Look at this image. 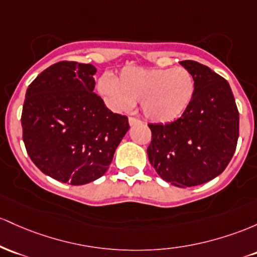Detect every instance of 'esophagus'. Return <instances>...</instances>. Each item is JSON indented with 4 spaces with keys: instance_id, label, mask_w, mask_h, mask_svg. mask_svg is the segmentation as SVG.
I'll return each instance as SVG.
<instances>
[{
    "instance_id": "obj_1",
    "label": "esophagus",
    "mask_w": 257,
    "mask_h": 257,
    "mask_svg": "<svg viewBox=\"0 0 257 257\" xmlns=\"http://www.w3.org/2000/svg\"><path fill=\"white\" fill-rule=\"evenodd\" d=\"M128 123H130V126L138 125V123H141V120L136 119V117H128Z\"/></svg>"
}]
</instances>
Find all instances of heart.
<instances>
[{
	"mask_svg": "<svg viewBox=\"0 0 257 257\" xmlns=\"http://www.w3.org/2000/svg\"><path fill=\"white\" fill-rule=\"evenodd\" d=\"M97 90L113 110H126L140 100L147 119L166 123L178 119L191 105L195 94V79L182 66H125L116 80L102 75Z\"/></svg>",
	"mask_w": 257,
	"mask_h": 257,
	"instance_id": "obj_1",
	"label": "heart"
}]
</instances>
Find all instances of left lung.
<instances>
[{
  "mask_svg": "<svg viewBox=\"0 0 257 257\" xmlns=\"http://www.w3.org/2000/svg\"><path fill=\"white\" fill-rule=\"evenodd\" d=\"M195 79V94L182 116L149 125L148 159L172 186L194 187L214 180L232 159L239 137V113L229 83L209 66L180 62Z\"/></svg>",
  "mask_w": 257,
  "mask_h": 257,
  "instance_id": "left-lung-1",
  "label": "left lung"
}]
</instances>
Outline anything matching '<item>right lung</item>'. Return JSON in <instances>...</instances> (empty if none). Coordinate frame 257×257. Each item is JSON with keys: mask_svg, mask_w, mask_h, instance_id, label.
<instances>
[{"mask_svg": "<svg viewBox=\"0 0 257 257\" xmlns=\"http://www.w3.org/2000/svg\"><path fill=\"white\" fill-rule=\"evenodd\" d=\"M96 68L59 62L29 85L22 113L23 141L45 175L63 183L93 182L109 169L128 119L93 93Z\"/></svg>", "mask_w": 257, "mask_h": 257, "instance_id": "right-lung-1", "label": "right lung"}]
</instances>
